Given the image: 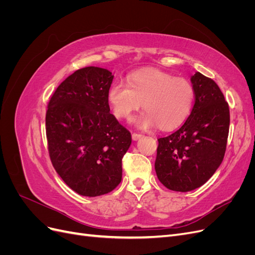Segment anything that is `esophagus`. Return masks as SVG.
I'll list each match as a JSON object with an SVG mask.
<instances>
[{"label": "esophagus", "mask_w": 255, "mask_h": 255, "mask_svg": "<svg viewBox=\"0 0 255 255\" xmlns=\"http://www.w3.org/2000/svg\"><path fill=\"white\" fill-rule=\"evenodd\" d=\"M141 137H142V134H138V133H133V134H132L133 140H138V139H140Z\"/></svg>", "instance_id": "esophagus-1"}]
</instances>
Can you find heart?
<instances>
[{"label": "heart", "instance_id": "obj_1", "mask_svg": "<svg viewBox=\"0 0 255 255\" xmlns=\"http://www.w3.org/2000/svg\"><path fill=\"white\" fill-rule=\"evenodd\" d=\"M194 100L190 82L157 69L136 71L128 78V85L115 82L107 90V101L120 119H128L143 102L145 112L134 120L140 128L156 125L161 129L177 127L186 119Z\"/></svg>", "mask_w": 255, "mask_h": 255}]
</instances>
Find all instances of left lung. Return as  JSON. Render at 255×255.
<instances>
[{
  "label": "left lung",
  "instance_id": "1",
  "mask_svg": "<svg viewBox=\"0 0 255 255\" xmlns=\"http://www.w3.org/2000/svg\"><path fill=\"white\" fill-rule=\"evenodd\" d=\"M195 104L174 133L158 138L155 171L160 183L186 192L211 179L225 157L230 110L218 85L200 72L191 76Z\"/></svg>",
  "mask_w": 255,
  "mask_h": 255
}]
</instances>
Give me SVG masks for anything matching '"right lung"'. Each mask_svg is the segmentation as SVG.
I'll return each instance as SVG.
<instances>
[{
	"label": "right lung",
	"mask_w": 255,
	"mask_h": 255,
	"mask_svg": "<svg viewBox=\"0 0 255 255\" xmlns=\"http://www.w3.org/2000/svg\"><path fill=\"white\" fill-rule=\"evenodd\" d=\"M111 71L76 70L51 97L45 115L49 155L63 181L79 195L109 194L122 179V157L132 136L110 113Z\"/></svg>",
	"instance_id": "obj_1"
}]
</instances>
